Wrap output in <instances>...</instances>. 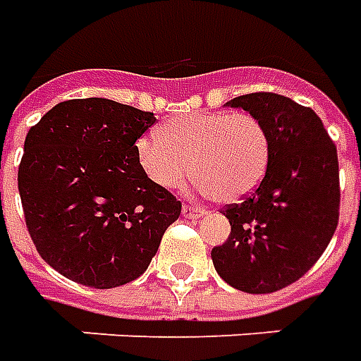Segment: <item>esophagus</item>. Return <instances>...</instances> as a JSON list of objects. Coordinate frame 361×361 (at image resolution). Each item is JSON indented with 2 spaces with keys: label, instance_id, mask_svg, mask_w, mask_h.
I'll return each instance as SVG.
<instances>
[{
  "label": "esophagus",
  "instance_id": "34e87169",
  "mask_svg": "<svg viewBox=\"0 0 361 361\" xmlns=\"http://www.w3.org/2000/svg\"><path fill=\"white\" fill-rule=\"evenodd\" d=\"M181 214L189 218V220H195V218H201L204 214V210L201 207H195V204H183L181 208Z\"/></svg>",
  "mask_w": 361,
  "mask_h": 361
}]
</instances>
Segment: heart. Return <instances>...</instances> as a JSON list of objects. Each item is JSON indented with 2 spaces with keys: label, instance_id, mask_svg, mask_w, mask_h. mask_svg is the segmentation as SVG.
Returning <instances> with one entry per match:
<instances>
[{
  "label": "heart",
  "instance_id": "b5f03b06",
  "mask_svg": "<svg viewBox=\"0 0 361 361\" xmlns=\"http://www.w3.org/2000/svg\"><path fill=\"white\" fill-rule=\"evenodd\" d=\"M135 153L141 170L160 188H181L193 166L197 188L231 202L262 183L271 137L255 114L197 111L178 114L157 133L140 137Z\"/></svg>",
  "mask_w": 361,
  "mask_h": 361
}]
</instances>
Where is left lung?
Here are the masks:
<instances>
[{
    "mask_svg": "<svg viewBox=\"0 0 361 361\" xmlns=\"http://www.w3.org/2000/svg\"><path fill=\"white\" fill-rule=\"evenodd\" d=\"M228 105L262 120L271 137V157L262 183L221 210L231 233L212 248V262L235 289L276 293L319 260L337 229V147L319 116L289 97L247 93Z\"/></svg>",
    "mask_w": 361,
    "mask_h": 361,
    "instance_id": "8db88e82",
    "label": "left lung"
}]
</instances>
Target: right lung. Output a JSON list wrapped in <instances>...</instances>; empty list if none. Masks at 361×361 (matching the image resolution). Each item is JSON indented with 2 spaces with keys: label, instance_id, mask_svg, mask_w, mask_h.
<instances>
[{
  "label": "right lung",
  "instance_id": "1",
  "mask_svg": "<svg viewBox=\"0 0 361 361\" xmlns=\"http://www.w3.org/2000/svg\"><path fill=\"white\" fill-rule=\"evenodd\" d=\"M157 118L111 99L59 103L28 130L18 193L34 247L61 276L113 289L137 279L181 202L141 170Z\"/></svg>",
  "mask_w": 361,
  "mask_h": 361
}]
</instances>
